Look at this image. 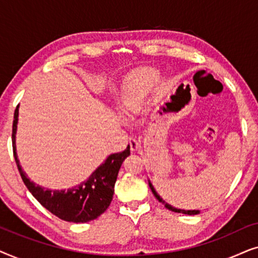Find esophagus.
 <instances>
[{
	"label": "esophagus",
	"mask_w": 258,
	"mask_h": 258,
	"mask_svg": "<svg viewBox=\"0 0 258 258\" xmlns=\"http://www.w3.org/2000/svg\"><path fill=\"white\" fill-rule=\"evenodd\" d=\"M129 146H130V150L137 151L140 149V141L134 139V137H130V139H129Z\"/></svg>",
	"instance_id": "esophagus-1"
}]
</instances>
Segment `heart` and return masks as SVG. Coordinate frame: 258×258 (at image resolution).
<instances>
[{
	"label": "heart",
	"instance_id": "b5f03b06",
	"mask_svg": "<svg viewBox=\"0 0 258 258\" xmlns=\"http://www.w3.org/2000/svg\"><path fill=\"white\" fill-rule=\"evenodd\" d=\"M156 79L157 76L155 73L143 72L136 74L126 81L122 93V111L130 114L140 109L148 90Z\"/></svg>",
	"mask_w": 258,
	"mask_h": 258
}]
</instances>
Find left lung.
Masks as SVG:
<instances>
[{
  "mask_svg": "<svg viewBox=\"0 0 258 258\" xmlns=\"http://www.w3.org/2000/svg\"><path fill=\"white\" fill-rule=\"evenodd\" d=\"M148 182H149V186H150L151 191H153V194H154V196L156 197V199H157L158 201H160V202H161L162 204H164V207L167 208V209L174 211V213H181V214H185V215H197V214H200V210H183V209H177V208H175V207L170 206V204H168L163 199H162V197H161L160 195H158L157 191H156V190H155V188H154V185L151 184V182H150V181H148Z\"/></svg>",
  "mask_w": 258,
  "mask_h": 258,
  "instance_id": "8db88e82",
  "label": "left lung"
}]
</instances>
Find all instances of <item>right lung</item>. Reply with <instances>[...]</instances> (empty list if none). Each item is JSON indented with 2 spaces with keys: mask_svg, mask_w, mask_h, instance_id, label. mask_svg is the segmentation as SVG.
<instances>
[{
  "mask_svg": "<svg viewBox=\"0 0 258 258\" xmlns=\"http://www.w3.org/2000/svg\"><path fill=\"white\" fill-rule=\"evenodd\" d=\"M19 122V105L14 112L13 149L17 168L24 184L35 199L45 209L63 221L73 223H86L104 213L110 206L114 196V186L123 161L130 155V147L122 153L111 154L86 181L68 190H51L36 184L28 178L21 167L16 153V132Z\"/></svg>",
  "mask_w": 258,
  "mask_h": 258,
  "instance_id": "right-lung-1",
  "label": "right lung"
}]
</instances>
